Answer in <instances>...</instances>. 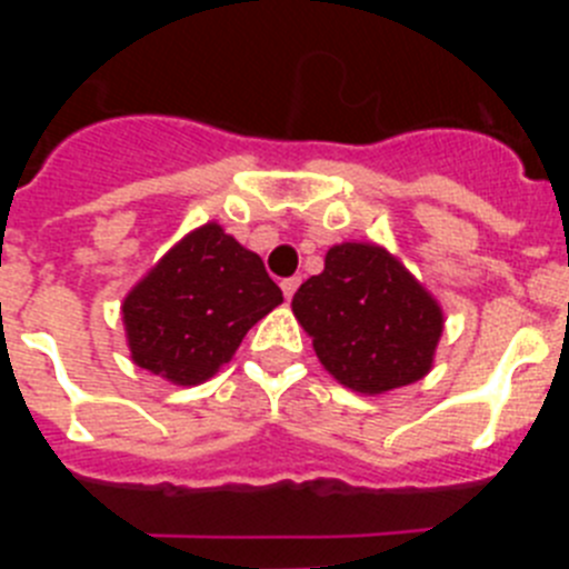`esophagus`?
<instances>
[{
    "instance_id": "1",
    "label": "esophagus",
    "mask_w": 569,
    "mask_h": 569,
    "mask_svg": "<svg viewBox=\"0 0 569 569\" xmlns=\"http://www.w3.org/2000/svg\"><path fill=\"white\" fill-rule=\"evenodd\" d=\"M299 284H301L299 276L281 281V293H284V299H293V293H296V290H299Z\"/></svg>"
}]
</instances>
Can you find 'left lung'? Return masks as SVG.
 Here are the masks:
<instances>
[{
	"instance_id": "1",
	"label": "left lung",
	"mask_w": 569,
	"mask_h": 569,
	"mask_svg": "<svg viewBox=\"0 0 569 569\" xmlns=\"http://www.w3.org/2000/svg\"><path fill=\"white\" fill-rule=\"evenodd\" d=\"M299 325L328 373L356 393L419 381L433 365L441 308L387 250L336 244L293 296Z\"/></svg>"
}]
</instances>
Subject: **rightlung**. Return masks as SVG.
<instances>
[{"label":"right lung","mask_w":569,"mask_h":569,"mask_svg":"<svg viewBox=\"0 0 569 569\" xmlns=\"http://www.w3.org/2000/svg\"><path fill=\"white\" fill-rule=\"evenodd\" d=\"M276 305L281 290L259 256L210 222L184 236L124 299L130 356L173 385H199Z\"/></svg>","instance_id":"1"}]
</instances>
